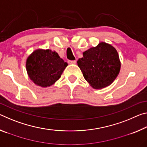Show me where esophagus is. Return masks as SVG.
<instances>
[{"label":"esophagus","mask_w":147,"mask_h":147,"mask_svg":"<svg viewBox=\"0 0 147 147\" xmlns=\"http://www.w3.org/2000/svg\"><path fill=\"white\" fill-rule=\"evenodd\" d=\"M76 62V60H68V63L69 64H75Z\"/></svg>","instance_id":"obj_1"}]
</instances>
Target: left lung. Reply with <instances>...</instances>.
I'll return each mask as SVG.
<instances>
[{"mask_svg": "<svg viewBox=\"0 0 147 147\" xmlns=\"http://www.w3.org/2000/svg\"><path fill=\"white\" fill-rule=\"evenodd\" d=\"M77 63L84 78L94 89L110 85L121 68L116 49L104 42L84 52L83 58L78 59Z\"/></svg>", "mask_w": 147, "mask_h": 147, "instance_id": "1", "label": "left lung"}]
</instances>
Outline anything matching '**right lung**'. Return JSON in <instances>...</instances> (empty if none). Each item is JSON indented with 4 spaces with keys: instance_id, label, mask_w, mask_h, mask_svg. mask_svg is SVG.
<instances>
[{
    "instance_id": "add662e5",
    "label": "right lung",
    "mask_w": 147,
    "mask_h": 147,
    "mask_svg": "<svg viewBox=\"0 0 147 147\" xmlns=\"http://www.w3.org/2000/svg\"><path fill=\"white\" fill-rule=\"evenodd\" d=\"M67 66V63L58 53L49 49L35 51L27 59L26 64L30 78L43 88L55 83Z\"/></svg>"
}]
</instances>
